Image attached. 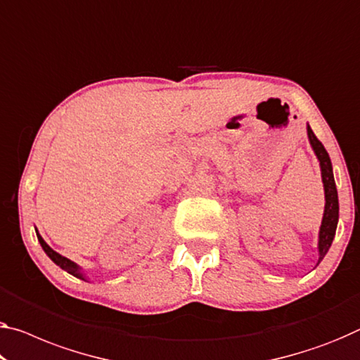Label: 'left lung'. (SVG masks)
I'll return each instance as SVG.
<instances>
[{
  "label": "left lung",
  "mask_w": 360,
  "mask_h": 360,
  "mask_svg": "<svg viewBox=\"0 0 360 360\" xmlns=\"http://www.w3.org/2000/svg\"><path fill=\"white\" fill-rule=\"evenodd\" d=\"M307 138L309 143L314 149V154L317 156V161L320 165V174H322V184L325 191V209H323V217L322 225L319 230V261L317 265L322 262V259L327 256L331 243L336 233V226H338L340 219V202H338V191H336V184L333 176V167H331L330 156L327 149L323 148L322 143L317 140V136L314 135L311 125L307 124Z\"/></svg>",
  "instance_id": "1"
}]
</instances>
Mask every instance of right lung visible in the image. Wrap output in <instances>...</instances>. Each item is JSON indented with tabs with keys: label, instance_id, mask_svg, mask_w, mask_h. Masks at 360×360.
<instances>
[{
	"label": "right lung",
	"instance_id": "1",
	"mask_svg": "<svg viewBox=\"0 0 360 360\" xmlns=\"http://www.w3.org/2000/svg\"><path fill=\"white\" fill-rule=\"evenodd\" d=\"M35 231H37L38 243H40V245H41L43 251L46 252V256H48L49 259H51V261H53L54 264L59 265V267L63 269V270H65V272H68V274L77 276V278H80V280H84V281H90V278H88L86 274L84 272V270H82L80 265H77L74 261H70V259L64 257V256H60L59 252H56L54 250H51V248L48 246V243H46L45 240H43L41 235L38 233V230H35Z\"/></svg>",
	"mask_w": 360,
	"mask_h": 360
}]
</instances>
